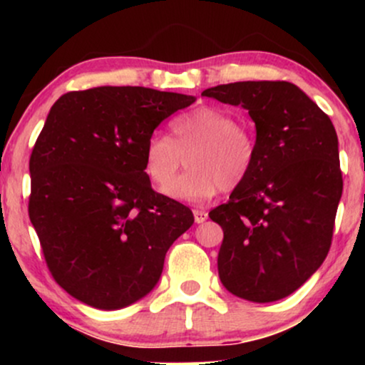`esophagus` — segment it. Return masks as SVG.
<instances>
[{
    "label": "esophagus",
    "instance_id": "esophagus-1",
    "mask_svg": "<svg viewBox=\"0 0 365 365\" xmlns=\"http://www.w3.org/2000/svg\"><path fill=\"white\" fill-rule=\"evenodd\" d=\"M194 220L195 223H204L207 220V212L202 211V209H194Z\"/></svg>",
    "mask_w": 365,
    "mask_h": 365
}]
</instances>
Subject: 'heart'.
<instances>
[{"mask_svg": "<svg viewBox=\"0 0 365 365\" xmlns=\"http://www.w3.org/2000/svg\"><path fill=\"white\" fill-rule=\"evenodd\" d=\"M173 140L154 133L144 149V170L159 190H165L186 158L189 171L166 194L185 202L202 204L217 192L232 190L244 182L255 161V139L237 125L230 113L217 108L178 116L171 123Z\"/></svg>", "mask_w": 365, "mask_h": 365, "instance_id": "b5f03b06", "label": "heart"}]
</instances>
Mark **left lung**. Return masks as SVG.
<instances>
[{"mask_svg": "<svg viewBox=\"0 0 365 365\" xmlns=\"http://www.w3.org/2000/svg\"><path fill=\"white\" fill-rule=\"evenodd\" d=\"M202 96L245 108L255 123L252 170L209 212L223 228L221 283L249 302L284 299L329 252L343 190L336 130L290 82L226 83Z\"/></svg>", "mask_w": 365, "mask_h": 365, "instance_id": "1", "label": "left lung"}]
</instances>
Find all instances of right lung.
Returning <instances> with one entry per match:
<instances>
[{"mask_svg": "<svg viewBox=\"0 0 365 365\" xmlns=\"http://www.w3.org/2000/svg\"><path fill=\"white\" fill-rule=\"evenodd\" d=\"M194 101L103 86L66 92L49 110L29 163V216L53 278L73 299L116 311L158 284L194 215L153 190L144 149L163 120Z\"/></svg>", "mask_w": 365, "mask_h": 365, "instance_id": "1", "label": "right lung"}]
</instances>
